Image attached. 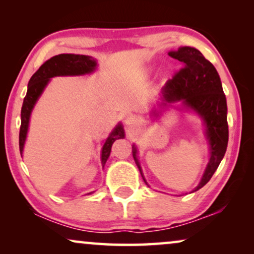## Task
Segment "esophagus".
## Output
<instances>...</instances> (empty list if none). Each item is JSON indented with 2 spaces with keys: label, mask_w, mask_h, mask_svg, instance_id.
Listing matches in <instances>:
<instances>
[{
  "label": "esophagus",
  "mask_w": 254,
  "mask_h": 254,
  "mask_svg": "<svg viewBox=\"0 0 254 254\" xmlns=\"http://www.w3.org/2000/svg\"><path fill=\"white\" fill-rule=\"evenodd\" d=\"M138 123H140V121H138V118L136 116H133V114L128 116L126 118V120H125V125H126L128 129H134V128L138 125Z\"/></svg>",
  "instance_id": "34e87169"
}]
</instances>
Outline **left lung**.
Masks as SVG:
<instances>
[{
	"label": "left lung",
	"instance_id": "obj_1",
	"mask_svg": "<svg viewBox=\"0 0 254 254\" xmlns=\"http://www.w3.org/2000/svg\"><path fill=\"white\" fill-rule=\"evenodd\" d=\"M168 54L182 62L183 68L162 88L161 99L157 103L160 110L154 107L151 117H159L164 107L171 103L180 102L184 109L193 111L202 119L204 136L209 143V161L199 185L194 190H197L209 182L227 151L229 140L227 99L217 70L204 59L200 51L194 47L184 46L179 47L178 51L169 52ZM131 148L134 161L144 183L148 185L137 158V147L133 144Z\"/></svg>",
	"mask_w": 254,
	"mask_h": 254
}]
</instances>
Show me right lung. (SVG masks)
<instances>
[{"label":"right lung","instance_id":"1","mask_svg":"<svg viewBox=\"0 0 254 254\" xmlns=\"http://www.w3.org/2000/svg\"><path fill=\"white\" fill-rule=\"evenodd\" d=\"M97 60L89 55L79 54H59L47 60L41 67L32 75L27 85V92L24 98L22 112H20V130H19V150L20 155H23L24 144H25L27 130H29L30 118L32 110L38 99L40 98L41 93L50 83L51 78L57 76H82L91 74L97 69ZM125 137L124 126L120 123L113 128L109 136L104 142L100 154L102 166L106 164V161L110 157L111 148L113 142L118 138ZM93 193V192H91ZM88 193V194H91Z\"/></svg>","mask_w":254,"mask_h":254}]
</instances>
